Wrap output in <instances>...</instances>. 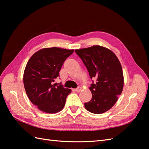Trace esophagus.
I'll return each instance as SVG.
<instances>
[{
	"instance_id": "1",
	"label": "esophagus",
	"mask_w": 149,
	"mask_h": 149,
	"mask_svg": "<svg viewBox=\"0 0 149 149\" xmlns=\"http://www.w3.org/2000/svg\"><path fill=\"white\" fill-rule=\"evenodd\" d=\"M82 89V88H81V87H80V86H78L77 88H76V89H74V91H76V92H77V93H79V92H80L81 91V90Z\"/></svg>"
}]
</instances>
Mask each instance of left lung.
<instances>
[{
  "label": "left lung",
  "mask_w": 149,
  "mask_h": 149,
  "mask_svg": "<svg viewBox=\"0 0 149 149\" xmlns=\"http://www.w3.org/2000/svg\"><path fill=\"white\" fill-rule=\"evenodd\" d=\"M75 52L86 67L90 78H96V83L92 80L89 87L92 99L84 103V107L92 113H104L115 104L123 89V72L118 58L110 49L99 45Z\"/></svg>",
  "instance_id": "obj_1"
}]
</instances>
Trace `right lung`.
Here are the masks:
<instances>
[{
    "label": "right lung",
    "mask_w": 149,
    "mask_h": 149,
    "mask_svg": "<svg viewBox=\"0 0 149 149\" xmlns=\"http://www.w3.org/2000/svg\"><path fill=\"white\" fill-rule=\"evenodd\" d=\"M74 49L53 47L40 49L31 56L24 73V84L30 101L40 111L56 113L64 107L71 90L61 83L53 84L60 76L61 66Z\"/></svg>",
    "instance_id": "obj_1"
}]
</instances>
